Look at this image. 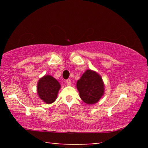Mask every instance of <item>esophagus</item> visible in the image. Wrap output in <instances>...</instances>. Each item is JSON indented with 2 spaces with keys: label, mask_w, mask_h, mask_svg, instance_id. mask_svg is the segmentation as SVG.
Wrapping results in <instances>:
<instances>
[{
  "label": "esophagus",
  "mask_w": 148,
  "mask_h": 148,
  "mask_svg": "<svg viewBox=\"0 0 148 148\" xmlns=\"http://www.w3.org/2000/svg\"><path fill=\"white\" fill-rule=\"evenodd\" d=\"M66 84H67V85H68V86H71V80L70 79H66Z\"/></svg>",
  "instance_id": "1"
}]
</instances>
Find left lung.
I'll return each instance as SVG.
<instances>
[{
	"mask_svg": "<svg viewBox=\"0 0 148 148\" xmlns=\"http://www.w3.org/2000/svg\"><path fill=\"white\" fill-rule=\"evenodd\" d=\"M80 98L86 104L97 103L104 94V83L101 77L91 70H87L77 82Z\"/></svg>",
	"mask_w": 148,
	"mask_h": 148,
	"instance_id": "8db88e82",
	"label": "left lung"
}]
</instances>
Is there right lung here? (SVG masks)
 <instances>
[{
	"label": "right lung",
	"instance_id": "1",
	"mask_svg": "<svg viewBox=\"0 0 148 148\" xmlns=\"http://www.w3.org/2000/svg\"><path fill=\"white\" fill-rule=\"evenodd\" d=\"M61 86L57 80L47 75L40 79L37 91L40 98L47 104H51L56 100Z\"/></svg>",
	"mask_w": 148,
	"mask_h": 148
}]
</instances>
